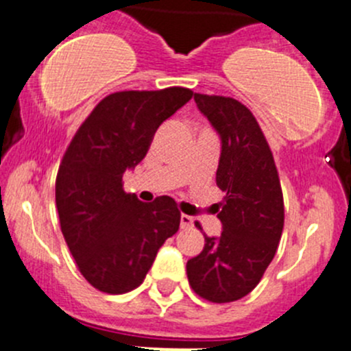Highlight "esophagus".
<instances>
[{
    "label": "esophagus",
    "instance_id": "obj_1",
    "mask_svg": "<svg viewBox=\"0 0 351 351\" xmlns=\"http://www.w3.org/2000/svg\"><path fill=\"white\" fill-rule=\"evenodd\" d=\"M180 226H182V229L193 228V219L190 217V215L182 214V217H180Z\"/></svg>",
    "mask_w": 351,
    "mask_h": 351
}]
</instances>
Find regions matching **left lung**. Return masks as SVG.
Segmentation results:
<instances>
[{
    "label": "left lung",
    "instance_id": "left-lung-1",
    "mask_svg": "<svg viewBox=\"0 0 351 351\" xmlns=\"http://www.w3.org/2000/svg\"><path fill=\"white\" fill-rule=\"evenodd\" d=\"M193 98L221 137L215 182L226 197L215 204L221 236H205L204 250L186 263V275L202 299L232 302L260 284L277 253L284 195L274 154L250 108L229 97L195 93Z\"/></svg>",
    "mask_w": 351,
    "mask_h": 351
}]
</instances>
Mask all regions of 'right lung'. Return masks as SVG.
<instances>
[{
  "label": "right lung",
  "mask_w": 351,
  "mask_h": 351,
  "mask_svg": "<svg viewBox=\"0 0 351 351\" xmlns=\"http://www.w3.org/2000/svg\"><path fill=\"white\" fill-rule=\"evenodd\" d=\"M189 88L117 91L105 97L67 146L56 178V205L81 275L105 293L139 287L158 250L180 228L171 197L144 204L122 176L147 154L156 130L192 98Z\"/></svg>",
  "instance_id": "1"
}]
</instances>
